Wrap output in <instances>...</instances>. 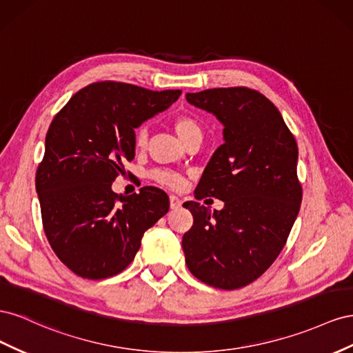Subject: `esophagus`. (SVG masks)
I'll return each instance as SVG.
<instances>
[{"label":"esophagus","instance_id":"1","mask_svg":"<svg viewBox=\"0 0 353 353\" xmlns=\"http://www.w3.org/2000/svg\"><path fill=\"white\" fill-rule=\"evenodd\" d=\"M180 205H182V199L176 196V195H170V207L171 208H179Z\"/></svg>","mask_w":353,"mask_h":353}]
</instances>
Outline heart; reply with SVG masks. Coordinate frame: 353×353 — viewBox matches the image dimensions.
<instances>
[{"label":"heart","mask_w":353,"mask_h":353,"mask_svg":"<svg viewBox=\"0 0 353 353\" xmlns=\"http://www.w3.org/2000/svg\"><path fill=\"white\" fill-rule=\"evenodd\" d=\"M173 127L180 140L185 143L188 139L194 137V136H203V127H201L199 121L192 117V115H179L173 121ZM133 142L134 148L142 150L148 145V128L146 125H140L134 130V136H133ZM152 179L157 180L158 183L168 186L171 189H179L183 186V179L182 176H179L177 173H173V171H167V170H155L152 171Z\"/></svg>","instance_id":"b5f03b06"}]
</instances>
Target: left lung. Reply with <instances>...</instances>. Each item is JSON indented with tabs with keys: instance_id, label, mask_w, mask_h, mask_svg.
I'll list each match as a JSON object with an SVG mask.
<instances>
[{
	"instance_id": "1",
	"label": "left lung",
	"mask_w": 353,
	"mask_h": 353,
	"mask_svg": "<svg viewBox=\"0 0 353 353\" xmlns=\"http://www.w3.org/2000/svg\"><path fill=\"white\" fill-rule=\"evenodd\" d=\"M186 100L225 125V143L195 189L196 199L214 196L225 207L183 204L194 216L182 239L185 260L204 284L236 290L265 274L294 225L303 196L297 143L278 108L257 90L211 88Z\"/></svg>"
}]
</instances>
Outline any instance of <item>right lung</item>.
<instances>
[{"label": "right lung", "mask_w": 353, "mask_h": 353, "mask_svg": "<svg viewBox=\"0 0 353 353\" xmlns=\"http://www.w3.org/2000/svg\"><path fill=\"white\" fill-rule=\"evenodd\" d=\"M180 94L100 81L79 90L53 118L35 188L48 244L75 275L105 279L123 272L143 234L168 211L164 190L145 186L119 196L110 185L134 158V128Z\"/></svg>", "instance_id": "1"}]
</instances>
